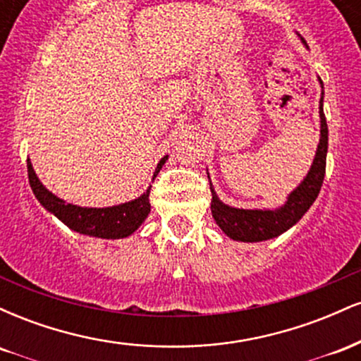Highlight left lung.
Listing matches in <instances>:
<instances>
[{"label": "left lung", "mask_w": 361, "mask_h": 361, "mask_svg": "<svg viewBox=\"0 0 361 361\" xmlns=\"http://www.w3.org/2000/svg\"><path fill=\"white\" fill-rule=\"evenodd\" d=\"M319 117H321V139H319L314 163L304 181L288 195V200L285 202L283 207L276 210L234 209V207L222 204L219 200L212 183H210L212 217L231 239L243 243H259L276 238V235L288 231L293 224L299 222L302 215L307 212L309 207L316 202L317 195L321 192L322 181H324L327 154V123L324 110H322V97L321 103H319Z\"/></svg>", "instance_id": "left-lung-1"}]
</instances>
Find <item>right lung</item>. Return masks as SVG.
Masks as SVG:
<instances>
[{"instance_id": "obj_1", "label": "right lung", "mask_w": 361, "mask_h": 361, "mask_svg": "<svg viewBox=\"0 0 361 361\" xmlns=\"http://www.w3.org/2000/svg\"><path fill=\"white\" fill-rule=\"evenodd\" d=\"M168 156L157 163V168L152 176V181L166 163ZM28 169V181H30L32 192L37 197V200L42 204L49 212L56 215L61 222H64L69 229L76 231L80 234L93 235V238L102 239H120L130 235L134 231L139 229V226L146 221V217L151 212V204H149V193L151 186L146 190V193L140 195L135 200L127 202L122 205L105 207V209H88V207H78L73 204H66L64 200L57 198L56 195L49 192L45 186L40 183L37 178L34 168H32L30 159H27Z\"/></svg>"}]
</instances>
